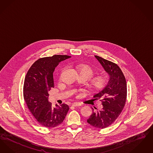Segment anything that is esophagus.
<instances>
[{"mask_svg":"<svg viewBox=\"0 0 153 153\" xmlns=\"http://www.w3.org/2000/svg\"><path fill=\"white\" fill-rule=\"evenodd\" d=\"M72 106L74 107H77L81 106V105L79 103H74L73 104H72Z\"/></svg>","mask_w":153,"mask_h":153,"instance_id":"34e87169","label":"esophagus"}]
</instances>
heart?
Segmentation results:
<instances>
[{
  "label": "heart",
  "instance_id": "b5f03b06",
  "mask_svg": "<svg viewBox=\"0 0 153 153\" xmlns=\"http://www.w3.org/2000/svg\"><path fill=\"white\" fill-rule=\"evenodd\" d=\"M76 70L79 74L86 75L88 78H91L93 75V70L87 65H81L76 67ZM107 80L104 76H98L94 78L91 82L92 86L96 90H100L104 88L106 85Z\"/></svg>",
  "mask_w": 153,
  "mask_h": 153
}]
</instances>
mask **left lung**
Instances as JSON below:
<instances>
[{"label":"left lung","instance_id":"8db88e82","mask_svg":"<svg viewBox=\"0 0 153 153\" xmlns=\"http://www.w3.org/2000/svg\"><path fill=\"white\" fill-rule=\"evenodd\" d=\"M95 57L108 74L109 79L106 87L94 98L100 100L102 106L93 113L87 122L98 128H105L117 120L125 105L127 97V84L125 77L117 64L99 56ZM97 109V108H95Z\"/></svg>","mask_w":153,"mask_h":153}]
</instances>
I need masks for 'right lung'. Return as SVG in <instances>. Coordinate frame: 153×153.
Returning <instances> with one entry per match:
<instances>
[{
	"mask_svg": "<svg viewBox=\"0 0 153 153\" xmlns=\"http://www.w3.org/2000/svg\"><path fill=\"white\" fill-rule=\"evenodd\" d=\"M70 58L68 55H55L40 58L34 62L27 73L23 86L24 99L31 113L43 126L52 128L59 125L69 110L66 104L53 107L48 101V92L54 87L55 67Z\"/></svg>",
	"mask_w": 153,
	"mask_h": 153,
	"instance_id": "right-lung-1",
	"label": "right lung"
}]
</instances>
